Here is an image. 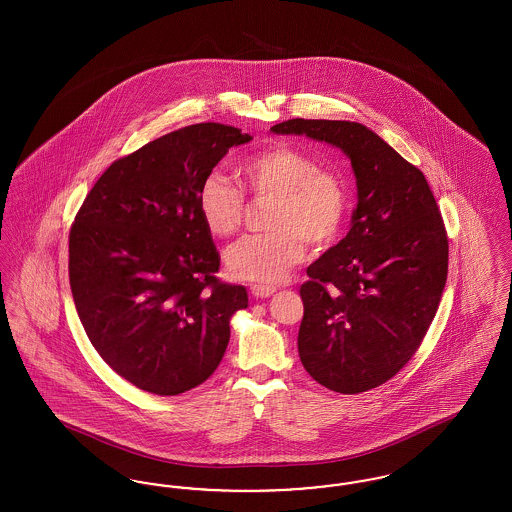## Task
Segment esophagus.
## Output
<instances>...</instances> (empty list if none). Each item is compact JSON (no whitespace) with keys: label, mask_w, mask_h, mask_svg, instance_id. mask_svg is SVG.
Returning <instances> with one entry per match:
<instances>
[{"label":"esophagus","mask_w":512,"mask_h":512,"mask_svg":"<svg viewBox=\"0 0 512 512\" xmlns=\"http://www.w3.org/2000/svg\"><path fill=\"white\" fill-rule=\"evenodd\" d=\"M276 292V288L274 286H267V284H253L251 286V293L255 295V297H270L272 293Z\"/></svg>","instance_id":"esophagus-1"}]
</instances>
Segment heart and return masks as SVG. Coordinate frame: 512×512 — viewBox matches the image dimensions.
<instances>
[{
    "instance_id": "obj_1",
    "label": "heart",
    "mask_w": 512,
    "mask_h": 512,
    "mask_svg": "<svg viewBox=\"0 0 512 512\" xmlns=\"http://www.w3.org/2000/svg\"><path fill=\"white\" fill-rule=\"evenodd\" d=\"M240 186L253 197H272L265 234H251L230 245L224 265L230 276L276 284L305 257V244L326 249L336 244L349 215L347 178L318 167L305 151L286 144L265 147L236 167ZM209 234L226 238L244 219V192L224 174L209 172L195 195Z\"/></svg>"
}]
</instances>
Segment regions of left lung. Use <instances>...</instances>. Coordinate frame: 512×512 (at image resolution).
Here are the masks:
<instances>
[{
	"mask_svg": "<svg viewBox=\"0 0 512 512\" xmlns=\"http://www.w3.org/2000/svg\"><path fill=\"white\" fill-rule=\"evenodd\" d=\"M340 147L357 178L347 236L307 268L297 349L328 390L382 386L413 359L447 280L445 224L420 169L359 122L290 119L270 128Z\"/></svg>",
	"mask_w": 512,
	"mask_h": 512,
	"instance_id": "obj_1",
	"label": "left lung"
}]
</instances>
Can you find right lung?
Segmentation results:
<instances>
[{"mask_svg":"<svg viewBox=\"0 0 512 512\" xmlns=\"http://www.w3.org/2000/svg\"><path fill=\"white\" fill-rule=\"evenodd\" d=\"M249 134L199 122L117 159L86 195L69 234V280L101 359L140 390L203 384L247 307L244 286L215 276L220 255L199 217L201 180Z\"/></svg>","mask_w":512,"mask_h":512,"instance_id":"right-lung-1","label":"right lung"}]
</instances>
